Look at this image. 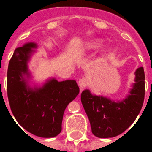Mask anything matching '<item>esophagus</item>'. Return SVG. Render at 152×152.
Returning <instances> with one entry per match:
<instances>
[{
  "label": "esophagus",
  "mask_w": 152,
  "mask_h": 152,
  "mask_svg": "<svg viewBox=\"0 0 152 152\" xmlns=\"http://www.w3.org/2000/svg\"><path fill=\"white\" fill-rule=\"evenodd\" d=\"M88 78L86 76H83L82 78L79 80V86L80 87V88H84L86 86L88 85Z\"/></svg>",
  "instance_id": "esophagus-1"
}]
</instances>
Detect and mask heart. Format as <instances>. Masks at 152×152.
<instances>
[{
  "mask_svg": "<svg viewBox=\"0 0 152 152\" xmlns=\"http://www.w3.org/2000/svg\"><path fill=\"white\" fill-rule=\"evenodd\" d=\"M102 42L99 40H94V41H91L85 45V47L89 50H93V49L98 48L99 46H100Z\"/></svg>",
  "mask_w": 152,
  "mask_h": 152,
  "instance_id": "b5f03b06",
  "label": "heart"
}]
</instances>
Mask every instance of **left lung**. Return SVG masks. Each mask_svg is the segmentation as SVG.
Listing matches in <instances>:
<instances>
[{
    "mask_svg": "<svg viewBox=\"0 0 152 152\" xmlns=\"http://www.w3.org/2000/svg\"><path fill=\"white\" fill-rule=\"evenodd\" d=\"M136 78L129 95L121 102L111 101L102 96L92 95L90 91L81 93V102L88 119L91 132L99 138L117 137L124 132L141 110L145 95L144 68L135 72Z\"/></svg>",
    "mask_w": 152,
    "mask_h": 152,
    "instance_id": "1",
    "label": "left lung"
}]
</instances>
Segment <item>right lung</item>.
Listing matches in <instances>:
<instances>
[{"mask_svg":"<svg viewBox=\"0 0 152 152\" xmlns=\"http://www.w3.org/2000/svg\"><path fill=\"white\" fill-rule=\"evenodd\" d=\"M36 44L30 42L15 50L7 72V93L11 110L17 122L37 137H54L61 132L64 110L78 95L75 80L52 79L42 88H31L23 75L29 76L27 61Z\"/></svg>","mask_w":152,"mask_h":152,"instance_id":"right-lung-1","label":"right lung"}]
</instances>
